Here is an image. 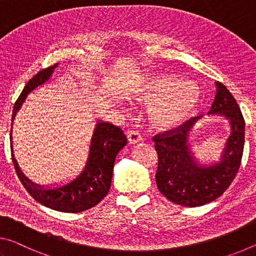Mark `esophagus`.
Instances as JSON below:
<instances>
[{"label": "esophagus", "instance_id": "34e87169", "mask_svg": "<svg viewBox=\"0 0 256 256\" xmlns=\"http://www.w3.org/2000/svg\"><path fill=\"white\" fill-rule=\"evenodd\" d=\"M127 138H128L129 143L136 144V143H138V142H140L142 140H143V136L140 135V132L130 130V132H128V134H127Z\"/></svg>", "mask_w": 256, "mask_h": 256}]
</instances>
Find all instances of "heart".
Instances as JSON below:
<instances>
[{"label": "heart", "mask_w": 256, "mask_h": 256, "mask_svg": "<svg viewBox=\"0 0 256 256\" xmlns=\"http://www.w3.org/2000/svg\"><path fill=\"white\" fill-rule=\"evenodd\" d=\"M137 98L156 100L150 110V120L158 128L180 122L195 106L198 90L194 84L174 76H158L146 80L136 90Z\"/></svg>", "instance_id": "heart-1"}]
</instances>
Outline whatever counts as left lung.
Listing matches in <instances>:
<instances>
[{
    "instance_id": "8db88e82",
    "label": "left lung",
    "mask_w": 256,
    "mask_h": 256,
    "mask_svg": "<svg viewBox=\"0 0 256 256\" xmlns=\"http://www.w3.org/2000/svg\"><path fill=\"white\" fill-rule=\"evenodd\" d=\"M216 87V98L208 113L224 116L232 124V135L220 163L198 166L190 154L187 132L202 116L152 137L158 153L156 186L168 200L182 206H200L219 198L227 190L240 166L245 142L244 116L227 87L219 82Z\"/></svg>"
}]
</instances>
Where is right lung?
<instances>
[{"mask_svg":"<svg viewBox=\"0 0 256 256\" xmlns=\"http://www.w3.org/2000/svg\"><path fill=\"white\" fill-rule=\"evenodd\" d=\"M56 66L58 64L40 70L26 84L14 103L12 122L24 98H27V94L48 80ZM126 144L127 138L119 127L108 122H98L92 138L88 161L82 174L68 185L48 190L37 188L29 182L20 172L14 158H12V161L22 186L37 202L60 212L77 213L95 206L106 198L111 186L116 156Z\"/></svg>","mask_w":256,"mask_h":256,"instance_id":"add662e5","label":"right lung"}]
</instances>
